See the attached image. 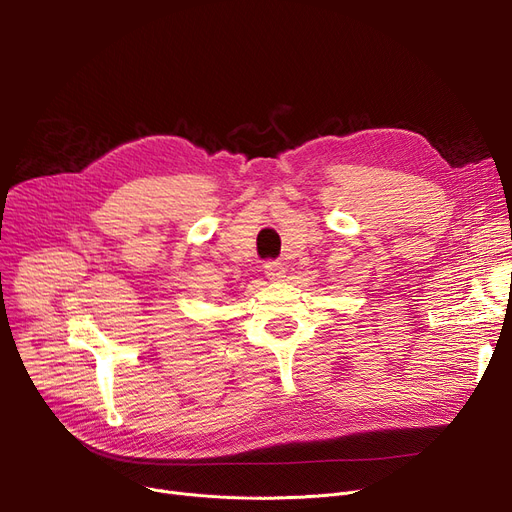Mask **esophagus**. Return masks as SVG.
I'll list each match as a JSON object with an SVG mask.
<instances>
[{
  "instance_id": "1",
  "label": "esophagus",
  "mask_w": 512,
  "mask_h": 512,
  "mask_svg": "<svg viewBox=\"0 0 512 512\" xmlns=\"http://www.w3.org/2000/svg\"><path fill=\"white\" fill-rule=\"evenodd\" d=\"M263 270H265V276H267V280H272V282H278V280H282L284 278V265L280 263V261H267L265 265H263Z\"/></svg>"
}]
</instances>
